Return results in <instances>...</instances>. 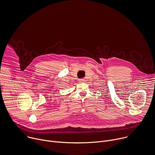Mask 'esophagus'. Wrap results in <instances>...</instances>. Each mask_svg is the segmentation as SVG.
<instances>
[{
	"label": "esophagus",
	"mask_w": 155,
	"mask_h": 155,
	"mask_svg": "<svg viewBox=\"0 0 155 155\" xmlns=\"http://www.w3.org/2000/svg\"><path fill=\"white\" fill-rule=\"evenodd\" d=\"M79 82H85V79H79Z\"/></svg>",
	"instance_id": "34e87169"
}]
</instances>
